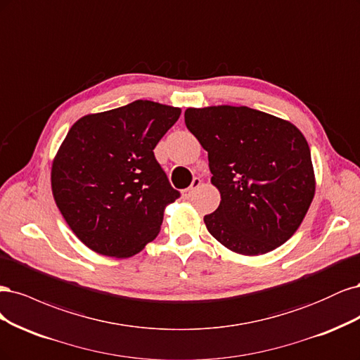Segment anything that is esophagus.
Segmentation results:
<instances>
[{
  "mask_svg": "<svg viewBox=\"0 0 360 360\" xmlns=\"http://www.w3.org/2000/svg\"><path fill=\"white\" fill-rule=\"evenodd\" d=\"M200 184H202V181H200L199 178H194L190 187H188L187 190H184V197H185V199H190V197H191L197 190H199Z\"/></svg>",
  "mask_w": 360,
  "mask_h": 360,
  "instance_id": "obj_1",
  "label": "esophagus"
}]
</instances>
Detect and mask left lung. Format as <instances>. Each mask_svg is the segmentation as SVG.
I'll use <instances>...</instances> for the list:
<instances>
[{"mask_svg":"<svg viewBox=\"0 0 360 360\" xmlns=\"http://www.w3.org/2000/svg\"><path fill=\"white\" fill-rule=\"evenodd\" d=\"M185 125L207 150L221 194L205 215L210 233L243 256H259L293 236L314 199L307 139L296 127L247 106L185 110Z\"/></svg>","mask_w":360,"mask_h":360,"instance_id":"1","label":"left lung"}]
</instances>
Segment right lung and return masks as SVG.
Here are the masks:
<instances>
[{"instance_id":"right-lung-1","label":"right lung","mask_w":360,"mask_h":360,"mask_svg":"<svg viewBox=\"0 0 360 360\" xmlns=\"http://www.w3.org/2000/svg\"><path fill=\"white\" fill-rule=\"evenodd\" d=\"M181 115L149 100L92 113L68 130L52 163L58 210L88 248L131 257L154 240L165 207L181 195L154 148Z\"/></svg>"}]
</instances>
